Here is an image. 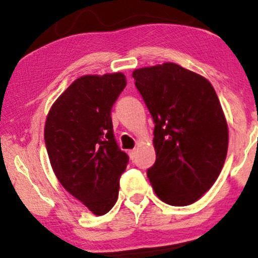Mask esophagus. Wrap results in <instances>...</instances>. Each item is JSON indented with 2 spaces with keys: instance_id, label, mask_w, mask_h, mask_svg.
Wrapping results in <instances>:
<instances>
[{
  "instance_id": "34e87169",
  "label": "esophagus",
  "mask_w": 258,
  "mask_h": 258,
  "mask_svg": "<svg viewBox=\"0 0 258 258\" xmlns=\"http://www.w3.org/2000/svg\"><path fill=\"white\" fill-rule=\"evenodd\" d=\"M136 153H137V150H136V149H132V150H130V152H128V155H130V158H131V160H135Z\"/></svg>"
}]
</instances>
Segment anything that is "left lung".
I'll use <instances>...</instances> for the list:
<instances>
[{
    "mask_svg": "<svg viewBox=\"0 0 258 258\" xmlns=\"http://www.w3.org/2000/svg\"><path fill=\"white\" fill-rule=\"evenodd\" d=\"M154 123L156 160L147 176L159 199L190 205L220 176L228 126L217 94L203 76L174 63L132 74Z\"/></svg>",
    "mask_w": 258,
    "mask_h": 258,
    "instance_id": "1",
    "label": "left lung"
}]
</instances>
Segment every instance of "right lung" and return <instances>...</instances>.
Segmentation results:
<instances>
[{"instance_id": "1", "label": "right lung", "mask_w": 258, "mask_h": 258, "mask_svg": "<svg viewBox=\"0 0 258 258\" xmlns=\"http://www.w3.org/2000/svg\"><path fill=\"white\" fill-rule=\"evenodd\" d=\"M126 87L123 74L73 82L47 115L44 143L60 184L96 216L110 211L128 155L114 137L111 108Z\"/></svg>"}]
</instances>
